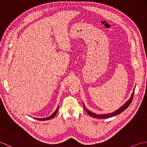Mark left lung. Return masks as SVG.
<instances>
[{"mask_svg":"<svg viewBox=\"0 0 147 147\" xmlns=\"http://www.w3.org/2000/svg\"><path fill=\"white\" fill-rule=\"evenodd\" d=\"M135 88H134V90H135ZM133 95H134V92H133L131 96V98H129V100L127 102H126V103L125 104H124V105L122 106L121 108H119L118 109V110L115 111V112H112V113L111 114H102V115H98V114H96L95 113H93V112H90V111H88V109H86L85 107V105H83V107L85 108V110L86 111V112L88 113V114L89 115H90L91 117H93L94 118H98V119H107L109 117H114L115 116V115H117L118 114H121V112H123L124 111H125L126 109L129 107V105L131 104V103L132 100H133Z\"/></svg>","mask_w":147,"mask_h":147,"instance_id":"1","label":"left lung"}]
</instances>
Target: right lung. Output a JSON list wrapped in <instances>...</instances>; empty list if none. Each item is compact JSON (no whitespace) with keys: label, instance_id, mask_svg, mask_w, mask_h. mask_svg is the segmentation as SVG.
I'll list each match as a JSON object with an SVG mask.
<instances>
[{"label":"right lung","instance_id":"obj_1","mask_svg":"<svg viewBox=\"0 0 147 147\" xmlns=\"http://www.w3.org/2000/svg\"><path fill=\"white\" fill-rule=\"evenodd\" d=\"M58 109H59V107L57 108V109H56V111L54 112V113H53L51 116H49V117H46V118H35L36 119H37V120H39V121H46V120H50V119H52L53 117H54L55 115H56V114L57 113V112H58Z\"/></svg>","mask_w":147,"mask_h":147}]
</instances>
